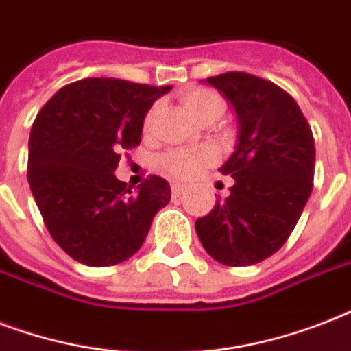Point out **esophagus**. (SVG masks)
<instances>
[{
    "instance_id": "esophagus-1",
    "label": "esophagus",
    "mask_w": 351,
    "mask_h": 351,
    "mask_svg": "<svg viewBox=\"0 0 351 351\" xmlns=\"http://www.w3.org/2000/svg\"><path fill=\"white\" fill-rule=\"evenodd\" d=\"M171 191H173V195H175V197H180L182 193H184V186H182V184H173V186H171Z\"/></svg>"
}]
</instances>
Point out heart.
<instances>
[{
	"mask_svg": "<svg viewBox=\"0 0 351 351\" xmlns=\"http://www.w3.org/2000/svg\"><path fill=\"white\" fill-rule=\"evenodd\" d=\"M184 106L195 120L202 121L206 118H219L224 112V98L211 89H189L182 96ZM154 111H151L145 118V127L151 125ZM215 160L213 149H175L162 156V167L175 178H189L200 167L208 165Z\"/></svg>",
	"mask_w": 351,
	"mask_h": 351,
	"instance_id": "obj_1",
	"label": "heart"
}]
</instances>
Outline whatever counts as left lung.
Wrapping results in <instances>:
<instances>
[{"mask_svg": "<svg viewBox=\"0 0 351 351\" xmlns=\"http://www.w3.org/2000/svg\"><path fill=\"white\" fill-rule=\"evenodd\" d=\"M237 114V145L222 175L233 176L224 202L197 220L204 250L224 266H251L277 253L311 195L315 142L297 101L247 73L206 80Z\"/></svg>", "mask_w": 351, "mask_h": 351, "instance_id": "1", "label": "left lung"}]
</instances>
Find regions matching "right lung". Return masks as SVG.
<instances>
[{"label": "right lung", "mask_w": 351, "mask_h": 351, "mask_svg": "<svg viewBox=\"0 0 351 351\" xmlns=\"http://www.w3.org/2000/svg\"><path fill=\"white\" fill-rule=\"evenodd\" d=\"M171 85L114 78L65 85L38 112L29 136L30 191L60 247L85 266L127 261L171 200V187L149 176L132 191L114 176L121 151L142 140L145 114Z\"/></svg>", "instance_id": "1"}]
</instances>
